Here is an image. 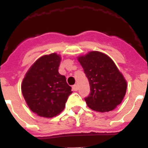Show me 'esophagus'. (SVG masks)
<instances>
[{"instance_id":"1","label":"esophagus","mask_w":148,"mask_h":148,"mask_svg":"<svg viewBox=\"0 0 148 148\" xmlns=\"http://www.w3.org/2000/svg\"><path fill=\"white\" fill-rule=\"evenodd\" d=\"M73 90H74V91H77V90H78V86L77 85V84H75V85L73 86Z\"/></svg>"}]
</instances>
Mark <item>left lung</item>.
Instances as JSON below:
<instances>
[{
    "label": "left lung",
    "instance_id": "obj_1",
    "mask_svg": "<svg viewBox=\"0 0 148 148\" xmlns=\"http://www.w3.org/2000/svg\"><path fill=\"white\" fill-rule=\"evenodd\" d=\"M88 78L90 93L84 98L90 109L109 112L119 105L125 97L127 82L109 56L92 51L78 58Z\"/></svg>",
    "mask_w": 148,
    "mask_h": 148
}]
</instances>
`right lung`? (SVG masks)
<instances>
[{
	"mask_svg": "<svg viewBox=\"0 0 148 148\" xmlns=\"http://www.w3.org/2000/svg\"><path fill=\"white\" fill-rule=\"evenodd\" d=\"M61 57L46 55L34 63L26 74L21 91L29 109L38 116L52 118L64 110L71 87L58 73Z\"/></svg>",
	"mask_w": 148,
	"mask_h": 148,
	"instance_id": "add662e5",
	"label": "right lung"
}]
</instances>
